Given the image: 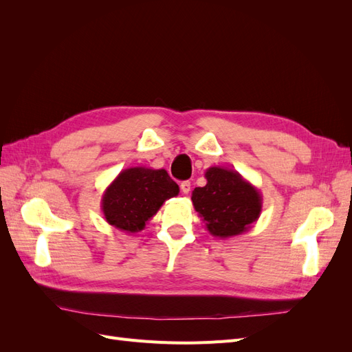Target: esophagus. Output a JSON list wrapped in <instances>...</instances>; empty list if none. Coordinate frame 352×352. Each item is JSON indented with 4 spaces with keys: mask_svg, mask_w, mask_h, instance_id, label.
<instances>
[{
    "mask_svg": "<svg viewBox=\"0 0 352 352\" xmlns=\"http://www.w3.org/2000/svg\"><path fill=\"white\" fill-rule=\"evenodd\" d=\"M180 190H182L184 194H189L190 192V182H189V180H185V182L180 184Z\"/></svg>",
    "mask_w": 352,
    "mask_h": 352,
    "instance_id": "34e87169",
    "label": "esophagus"
}]
</instances>
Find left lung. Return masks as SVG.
Masks as SVG:
<instances>
[{"label": "left lung", "instance_id": "obj_1", "mask_svg": "<svg viewBox=\"0 0 352 352\" xmlns=\"http://www.w3.org/2000/svg\"><path fill=\"white\" fill-rule=\"evenodd\" d=\"M206 179V186L195 188L190 199L211 235L225 239L251 229L261 214L260 190L230 168L210 167Z\"/></svg>", "mask_w": 352, "mask_h": 352}]
</instances>
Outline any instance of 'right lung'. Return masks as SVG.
<instances>
[{
	"mask_svg": "<svg viewBox=\"0 0 352 352\" xmlns=\"http://www.w3.org/2000/svg\"><path fill=\"white\" fill-rule=\"evenodd\" d=\"M179 186L164 168L129 167L104 190L101 210L109 225L127 233L141 232Z\"/></svg>",
	"mask_w": 352,
	"mask_h": 352,
	"instance_id": "1",
	"label": "right lung"
}]
</instances>
